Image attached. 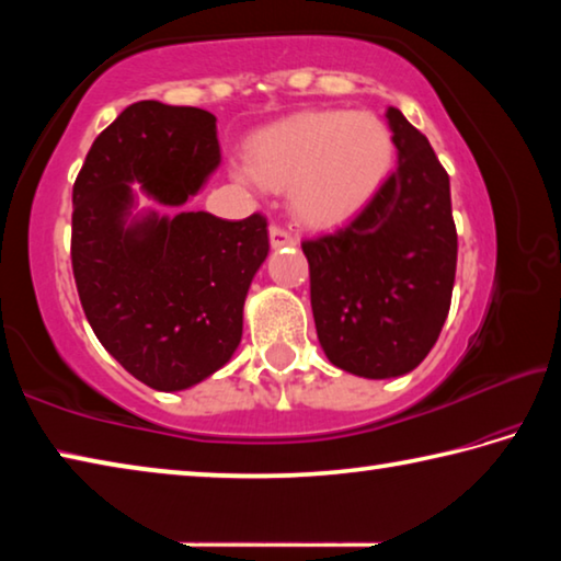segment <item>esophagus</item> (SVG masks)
I'll return each instance as SVG.
<instances>
[{"label":"esophagus","instance_id":"obj_1","mask_svg":"<svg viewBox=\"0 0 561 561\" xmlns=\"http://www.w3.org/2000/svg\"><path fill=\"white\" fill-rule=\"evenodd\" d=\"M270 244L274 247V250H279V247H289V244H294V237L287 232V230H282V227H270Z\"/></svg>","mask_w":561,"mask_h":561}]
</instances>
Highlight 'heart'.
<instances>
[{"instance_id":"1","label":"heart","mask_w":561,"mask_h":561,"mask_svg":"<svg viewBox=\"0 0 561 561\" xmlns=\"http://www.w3.org/2000/svg\"><path fill=\"white\" fill-rule=\"evenodd\" d=\"M396 160L393 133L371 111H309L260 130L247 146L240 180L287 190L294 220L334 227L383 187Z\"/></svg>"}]
</instances>
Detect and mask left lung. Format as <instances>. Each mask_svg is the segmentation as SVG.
Wrapping results in <instances>:
<instances>
[{"label":"left lung","mask_w":561,"mask_h":561,"mask_svg":"<svg viewBox=\"0 0 561 561\" xmlns=\"http://www.w3.org/2000/svg\"><path fill=\"white\" fill-rule=\"evenodd\" d=\"M398 165L378 195L336 232L301 242L319 344L341 371L411 374L448 319L458 232L450 178L428 138L386 108Z\"/></svg>","instance_id":"left-lung-1"}]
</instances>
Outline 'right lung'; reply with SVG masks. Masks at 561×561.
I'll use <instances>...</instances> for the list:
<instances>
[{"label":"right lung","mask_w":561,"mask_h":561,"mask_svg":"<svg viewBox=\"0 0 561 561\" xmlns=\"http://www.w3.org/2000/svg\"><path fill=\"white\" fill-rule=\"evenodd\" d=\"M217 168L213 113L140 101L93 140L73 185L81 307L103 348L156 391H185L232 358L270 252L262 215L179 213ZM138 192L161 210L138 211Z\"/></svg>","instance_id":"1"}]
</instances>
